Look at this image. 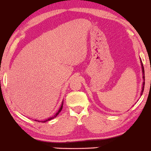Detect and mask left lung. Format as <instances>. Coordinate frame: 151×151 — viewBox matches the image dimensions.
I'll use <instances>...</instances> for the list:
<instances>
[{"label":"left lung","instance_id":"8db88e82","mask_svg":"<svg viewBox=\"0 0 151 151\" xmlns=\"http://www.w3.org/2000/svg\"><path fill=\"white\" fill-rule=\"evenodd\" d=\"M141 66H142V72H143V87H142V91H141V96L143 94V90H144V86H145V73H144V67H143V63H142V61H141Z\"/></svg>","mask_w":151,"mask_h":151}]
</instances>
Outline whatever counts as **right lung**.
Segmentation results:
<instances>
[{
    "label": "right lung",
    "mask_w": 151,
    "mask_h": 151,
    "mask_svg": "<svg viewBox=\"0 0 151 151\" xmlns=\"http://www.w3.org/2000/svg\"><path fill=\"white\" fill-rule=\"evenodd\" d=\"M62 106H63V102H62V105H61V107H60V109H59V111H58V113H57L56 114H55V115L54 116L51 117V118H49V119H46V120H45V121H41V122H44V123H45V122H46V121L51 120V119H54V118H55V117H56L57 116H58V114H60V112L61 111H62ZM35 121H37V120H35Z\"/></svg>",
    "instance_id": "right-lung-1"
}]
</instances>
